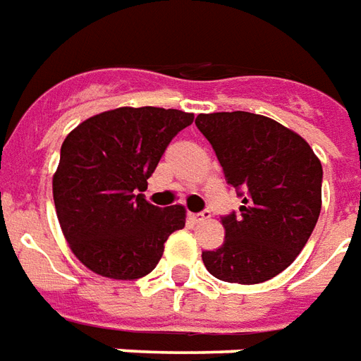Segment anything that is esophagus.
<instances>
[{"mask_svg":"<svg viewBox=\"0 0 361 361\" xmlns=\"http://www.w3.org/2000/svg\"><path fill=\"white\" fill-rule=\"evenodd\" d=\"M194 223H202V221L209 219V212H200V213H192L190 215Z\"/></svg>","mask_w":361,"mask_h":361,"instance_id":"obj_1","label":"esophagus"}]
</instances>
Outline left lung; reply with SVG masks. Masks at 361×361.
Here are the masks:
<instances>
[{"mask_svg": "<svg viewBox=\"0 0 361 361\" xmlns=\"http://www.w3.org/2000/svg\"><path fill=\"white\" fill-rule=\"evenodd\" d=\"M196 126L242 196L240 213L221 219L223 244L202 252L204 265L225 283L269 281L296 259L319 219L321 161L300 134L264 115L202 113Z\"/></svg>", "mask_w": 361, "mask_h": 361, "instance_id": "left-lung-1", "label": "left lung"}]
</instances>
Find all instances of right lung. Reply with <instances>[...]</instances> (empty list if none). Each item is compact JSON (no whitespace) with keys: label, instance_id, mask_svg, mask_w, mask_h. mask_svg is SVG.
<instances>
[{"label":"right lung","instance_id":"obj_1","mask_svg":"<svg viewBox=\"0 0 361 361\" xmlns=\"http://www.w3.org/2000/svg\"><path fill=\"white\" fill-rule=\"evenodd\" d=\"M192 113L119 107L94 115L67 134L54 175L57 219L71 250L102 277L134 281L155 269L163 244L184 227L183 206L144 198L169 142Z\"/></svg>","mask_w":361,"mask_h":361}]
</instances>
